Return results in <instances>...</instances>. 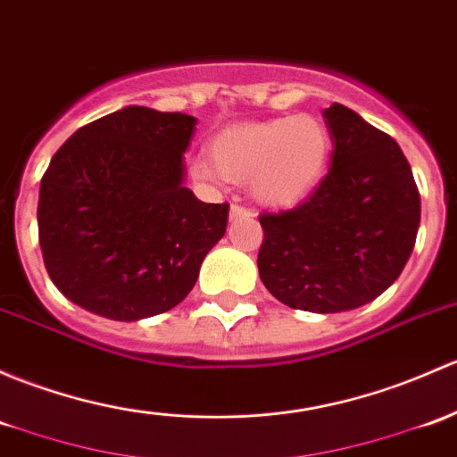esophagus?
I'll return each instance as SVG.
<instances>
[{
    "label": "esophagus",
    "instance_id": "esophagus-1",
    "mask_svg": "<svg viewBox=\"0 0 457 457\" xmlns=\"http://www.w3.org/2000/svg\"><path fill=\"white\" fill-rule=\"evenodd\" d=\"M249 210H245L243 205H232L229 208V220H238V219H249Z\"/></svg>",
    "mask_w": 457,
    "mask_h": 457
}]
</instances>
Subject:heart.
I'll return each instance as SVG.
<instances>
[{"mask_svg": "<svg viewBox=\"0 0 457 457\" xmlns=\"http://www.w3.org/2000/svg\"><path fill=\"white\" fill-rule=\"evenodd\" d=\"M330 148V133L320 118L282 115L223 129L210 140V160L192 162L190 172L196 181L212 186L247 181L256 204L289 210L321 184Z\"/></svg>", "mask_w": 457, "mask_h": 457, "instance_id": "b5f03b06", "label": "heart"}]
</instances>
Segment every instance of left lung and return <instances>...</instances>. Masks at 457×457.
Returning <instances> with one entry per match:
<instances>
[{"label": "left lung", "instance_id": "8db88e82", "mask_svg": "<svg viewBox=\"0 0 457 457\" xmlns=\"http://www.w3.org/2000/svg\"><path fill=\"white\" fill-rule=\"evenodd\" d=\"M328 175L291 212L262 214L258 273L276 300L309 313L368 304L401 276L420 225V195L401 146L357 112L324 109Z\"/></svg>", "mask_w": 457, "mask_h": 457}]
</instances>
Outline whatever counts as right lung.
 I'll return each instance as SVG.
<instances>
[{"label": "right lung", "instance_id": "right-lung-1", "mask_svg": "<svg viewBox=\"0 0 457 457\" xmlns=\"http://www.w3.org/2000/svg\"><path fill=\"white\" fill-rule=\"evenodd\" d=\"M196 118L124 107L79 129L38 190V243L52 282L115 321L170 311L228 229V204L186 188Z\"/></svg>", "mask_w": 457, "mask_h": 457}]
</instances>
